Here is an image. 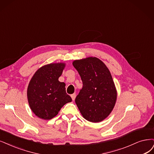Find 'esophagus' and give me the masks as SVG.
<instances>
[{
    "instance_id": "obj_1",
    "label": "esophagus",
    "mask_w": 154,
    "mask_h": 154,
    "mask_svg": "<svg viewBox=\"0 0 154 154\" xmlns=\"http://www.w3.org/2000/svg\"><path fill=\"white\" fill-rule=\"evenodd\" d=\"M71 97H72V99L73 101L75 100V97H76V94L75 93H73L72 94H71Z\"/></svg>"
}]
</instances>
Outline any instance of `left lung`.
Wrapping results in <instances>:
<instances>
[{
    "instance_id": "1",
    "label": "left lung",
    "mask_w": 154,
    "mask_h": 154,
    "mask_svg": "<svg viewBox=\"0 0 154 154\" xmlns=\"http://www.w3.org/2000/svg\"><path fill=\"white\" fill-rule=\"evenodd\" d=\"M72 64L83 84L75 100L79 111L89 122L103 121L114 108L117 96L109 68L96 57L74 60Z\"/></svg>"
}]
</instances>
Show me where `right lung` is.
<instances>
[{"mask_svg":"<svg viewBox=\"0 0 154 154\" xmlns=\"http://www.w3.org/2000/svg\"><path fill=\"white\" fill-rule=\"evenodd\" d=\"M65 65V63L45 65L31 79L27 89L28 101L32 111L40 119L50 120L64 105L72 101L66 93L65 84L58 81Z\"/></svg>","mask_w":154,"mask_h":154,"instance_id":"1","label":"right lung"}]
</instances>
